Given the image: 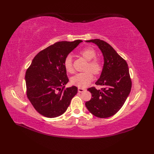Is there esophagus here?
<instances>
[{"label":"esophagus","instance_id":"obj_1","mask_svg":"<svg viewBox=\"0 0 154 154\" xmlns=\"http://www.w3.org/2000/svg\"><path fill=\"white\" fill-rule=\"evenodd\" d=\"M78 92H84V91H85V88H80V87H79V88H78Z\"/></svg>","mask_w":154,"mask_h":154}]
</instances>
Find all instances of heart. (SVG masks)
<instances>
[{"label":"heart","mask_w":154,"mask_h":154,"mask_svg":"<svg viewBox=\"0 0 154 154\" xmlns=\"http://www.w3.org/2000/svg\"><path fill=\"white\" fill-rule=\"evenodd\" d=\"M80 54L86 60L88 61L87 70H91L95 74H97L100 72L101 70V64L99 60L95 58L96 53L94 49L89 47L85 48L80 51ZM63 65L67 72L72 73L73 72L71 56H67L64 60ZM92 80V73L90 71H88L85 72L76 74L71 78V82L73 85L78 86V87L84 88L89 85Z\"/></svg>","instance_id":"obj_1"}]
</instances>
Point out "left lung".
<instances>
[{"label": "left lung", "mask_w": 154, "mask_h": 154, "mask_svg": "<svg viewBox=\"0 0 154 154\" xmlns=\"http://www.w3.org/2000/svg\"><path fill=\"white\" fill-rule=\"evenodd\" d=\"M97 45L103 56L104 64L100 78L96 82L103 85L101 90L91 87L92 97L85 106L91 114L106 118L116 114L123 106L132 88L128 64L112 46L100 39L86 40Z\"/></svg>", "instance_id": "obj_1"}]
</instances>
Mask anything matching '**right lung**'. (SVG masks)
Wrapping results in <instances>:
<instances>
[{"label":"right lung","instance_id":"1","mask_svg":"<svg viewBox=\"0 0 154 154\" xmlns=\"http://www.w3.org/2000/svg\"><path fill=\"white\" fill-rule=\"evenodd\" d=\"M82 40L58 42L41 51L26 72L27 96L39 114L53 118L66 112L77 94L75 86L65 88L69 82L63 62Z\"/></svg>","mask_w":154,"mask_h":154}]
</instances>
